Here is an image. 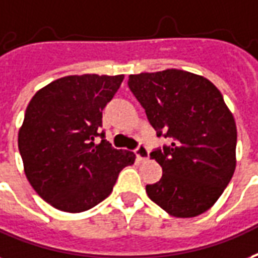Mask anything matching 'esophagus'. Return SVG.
Instances as JSON below:
<instances>
[{
	"label": "esophagus",
	"mask_w": 258,
	"mask_h": 258,
	"mask_svg": "<svg viewBox=\"0 0 258 258\" xmlns=\"http://www.w3.org/2000/svg\"><path fill=\"white\" fill-rule=\"evenodd\" d=\"M135 154H137V158L139 161L147 160L149 158V149L143 143H139L137 149H135Z\"/></svg>",
	"instance_id": "esophagus-1"
}]
</instances>
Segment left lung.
<instances>
[{
	"label": "left lung",
	"mask_w": 258,
	"mask_h": 258,
	"mask_svg": "<svg viewBox=\"0 0 258 258\" xmlns=\"http://www.w3.org/2000/svg\"><path fill=\"white\" fill-rule=\"evenodd\" d=\"M157 137L170 146L151 151L162 168L147 196L176 218H192L214 206L235 170L237 127L223 96L211 81L168 69L128 77Z\"/></svg>",
	"instance_id": "1"
}]
</instances>
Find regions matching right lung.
Instances as JSON below:
<instances>
[{"mask_svg":"<svg viewBox=\"0 0 258 258\" xmlns=\"http://www.w3.org/2000/svg\"><path fill=\"white\" fill-rule=\"evenodd\" d=\"M124 76H69L40 89L29 101L19 131L25 176L52 207L82 212L109 196L135 154L105 139L103 109ZM96 137H101L98 145Z\"/></svg>","mask_w":258,"mask_h":258,"instance_id":"right-lung-1","label":"right lung"}]
</instances>
